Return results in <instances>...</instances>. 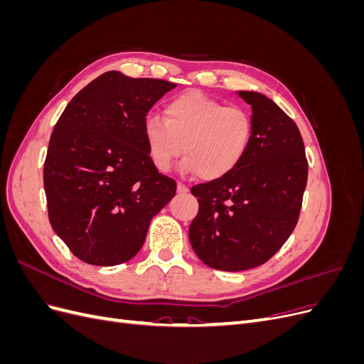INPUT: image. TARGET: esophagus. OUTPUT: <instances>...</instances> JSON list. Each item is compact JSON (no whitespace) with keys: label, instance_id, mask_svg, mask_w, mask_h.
<instances>
[{"label":"esophagus","instance_id":"esophagus-1","mask_svg":"<svg viewBox=\"0 0 364 364\" xmlns=\"http://www.w3.org/2000/svg\"><path fill=\"white\" fill-rule=\"evenodd\" d=\"M178 193L179 194H186V193H188V186H186L182 182H178Z\"/></svg>","mask_w":364,"mask_h":364}]
</instances>
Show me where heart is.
<instances>
[{
	"label": "heart",
	"instance_id": "b5f03b06",
	"mask_svg": "<svg viewBox=\"0 0 364 364\" xmlns=\"http://www.w3.org/2000/svg\"><path fill=\"white\" fill-rule=\"evenodd\" d=\"M165 119L150 115L144 136L153 164L167 171L183 151L185 173L222 179L243 161L252 139V118L245 109L225 106L200 91H186L165 103Z\"/></svg>",
	"mask_w": 364,
	"mask_h": 364
}]
</instances>
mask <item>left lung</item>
Here are the masks:
<instances>
[{
    "label": "left lung",
    "mask_w": 364,
    "mask_h": 364,
    "mask_svg": "<svg viewBox=\"0 0 364 364\" xmlns=\"http://www.w3.org/2000/svg\"><path fill=\"white\" fill-rule=\"evenodd\" d=\"M252 106V139L238 167L194 185L199 213L191 246L206 266L240 272L269 261L299 220L308 162L294 121L259 92L238 91Z\"/></svg>",
    "instance_id": "8db88e82"
}]
</instances>
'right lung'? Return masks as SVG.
<instances>
[{"instance_id":"obj_1","label":"right lung","mask_w":364,"mask_h":364,"mask_svg":"<svg viewBox=\"0 0 364 364\" xmlns=\"http://www.w3.org/2000/svg\"><path fill=\"white\" fill-rule=\"evenodd\" d=\"M174 86L107 71L74 95L54 126L43 164L48 218L83 262L134 258L151 218L176 194L144 136L147 112Z\"/></svg>"}]
</instances>
